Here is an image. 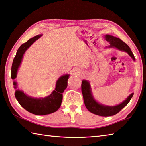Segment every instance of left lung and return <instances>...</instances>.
Here are the masks:
<instances>
[{
	"label": "left lung",
	"instance_id": "8db88e82",
	"mask_svg": "<svg viewBox=\"0 0 146 146\" xmlns=\"http://www.w3.org/2000/svg\"><path fill=\"white\" fill-rule=\"evenodd\" d=\"M104 38L110 44V45L106 47V48H115L120 51L127 52L134 61H135V57H134L130 48L121 39L111 35H109V34L105 35ZM82 92L84 103L87 109L94 115L101 116H111L115 115L123 108L126 106L133 96V93H132L122 102L115 106H108L101 104L94 98L92 89H91L90 84L89 81L87 80H82Z\"/></svg>",
	"mask_w": 146,
	"mask_h": 146
}]
</instances>
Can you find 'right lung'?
Listing matches in <instances>:
<instances>
[{"mask_svg": "<svg viewBox=\"0 0 146 146\" xmlns=\"http://www.w3.org/2000/svg\"><path fill=\"white\" fill-rule=\"evenodd\" d=\"M42 35V34L36 35L19 47L15 58H14L11 68V78L14 80L13 84L14 88L16 90L14 95L17 101L24 109L36 115H49L58 110L61 105L62 93L68 86V80L70 76V74H65L60 76L56 81L54 90L50 95L44 98H34L29 96L23 91L18 88V83L14 80V79L17 76L24 54L28 48Z\"/></svg>", "mask_w": 146, "mask_h": 146, "instance_id": "add662e5", "label": "right lung"}]
</instances>
